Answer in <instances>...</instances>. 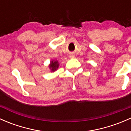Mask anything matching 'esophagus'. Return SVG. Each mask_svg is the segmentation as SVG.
Masks as SVG:
<instances>
[{"label":"esophagus","mask_w":131,"mask_h":131,"mask_svg":"<svg viewBox=\"0 0 131 131\" xmlns=\"http://www.w3.org/2000/svg\"><path fill=\"white\" fill-rule=\"evenodd\" d=\"M70 57H71V58H73V57H74V56H70Z\"/></svg>","instance_id":"1"}]
</instances>
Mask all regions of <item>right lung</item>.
<instances>
[{
  "label": "right lung",
  "instance_id": "obj_1",
  "mask_svg": "<svg viewBox=\"0 0 131 131\" xmlns=\"http://www.w3.org/2000/svg\"><path fill=\"white\" fill-rule=\"evenodd\" d=\"M50 68L52 71H55L59 67V64H58L57 61H51V64H50Z\"/></svg>",
  "mask_w": 131,
  "mask_h": 131
}]
</instances>
